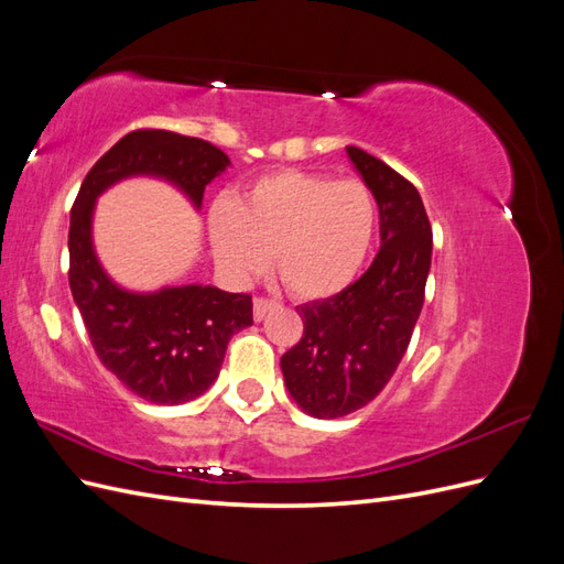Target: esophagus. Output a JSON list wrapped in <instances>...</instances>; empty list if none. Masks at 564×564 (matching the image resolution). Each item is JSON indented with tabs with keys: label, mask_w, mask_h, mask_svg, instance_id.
Segmentation results:
<instances>
[{
	"label": "esophagus",
	"mask_w": 564,
	"mask_h": 564,
	"mask_svg": "<svg viewBox=\"0 0 564 564\" xmlns=\"http://www.w3.org/2000/svg\"><path fill=\"white\" fill-rule=\"evenodd\" d=\"M278 303L270 301V299H263V296H256L253 299V319H263L270 311H275Z\"/></svg>",
	"instance_id": "1"
}]
</instances>
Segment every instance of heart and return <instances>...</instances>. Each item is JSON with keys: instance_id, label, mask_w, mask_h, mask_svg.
<instances>
[{"instance_id": "heart-1", "label": "heart", "mask_w": 564, "mask_h": 564, "mask_svg": "<svg viewBox=\"0 0 564 564\" xmlns=\"http://www.w3.org/2000/svg\"><path fill=\"white\" fill-rule=\"evenodd\" d=\"M377 235V199L362 178L284 169L256 178L209 214L218 265L237 280L272 270L289 294L329 299L355 280Z\"/></svg>"}]
</instances>
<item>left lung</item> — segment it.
<instances>
[{
	"label": "left lung",
	"instance_id": "1",
	"mask_svg": "<svg viewBox=\"0 0 564 564\" xmlns=\"http://www.w3.org/2000/svg\"><path fill=\"white\" fill-rule=\"evenodd\" d=\"M381 216V249L365 275L329 299L303 303V336L282 360L303 412L338 419L369 404L395 373L423 308L433 230L421 195L395 169L348 145Z\"/></svg>",
	"mask_w": 564,
	"mask_h": 564
}]
</instances>
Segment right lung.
I'll return each mask as SVG.
<instances>
[{"label":"right lung","instance_id":"obj_1","mask_svg":"<svg viewBox=\"0 0 564 564\" xmlns=\"http://www.w3.org/2000/svg\"><path fill=\"white\" fill-rule=\"evenodd\" d=\"M228 164L224 150L202 139L135 129L89 169L70 209L67 280L84 327L104 367L148 402L181 404L216 381L232 334L253 324L251 296L199 284L145 296L119 289L91 247L94 199L119 178L152 174L176 183L199 207L204 187Z\"/></svg>","mask_w":564,"mask_h":564}]
</instances>
